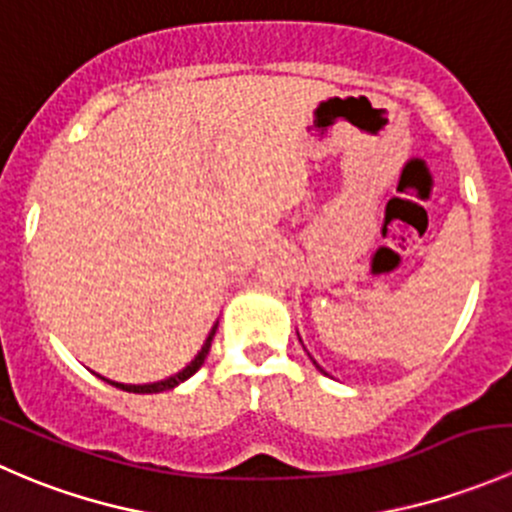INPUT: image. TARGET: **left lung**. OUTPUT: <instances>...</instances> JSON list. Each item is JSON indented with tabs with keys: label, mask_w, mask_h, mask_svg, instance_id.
Returning <instances> with one entry per match:
<instances>
[{
	"label": "left lung",
	"mask_w": 512,
	"mask_h": 512,
	"mask_svg": "<svg viewBox=\"0 0 512 512\" xmlns=\"http://www.w3.org/2000/svg\"><path fill=\"white\" fill-rule=\"evenodd\" d=\"M317 369H319V371H322V366H317Z\"/></svg>",
	"instance_id": "8db88e82"
}]
</instances>
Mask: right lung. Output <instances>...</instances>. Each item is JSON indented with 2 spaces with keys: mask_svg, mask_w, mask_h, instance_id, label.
<instances>
[{
  "mask_svg": "<svg viewBox=\"0 0 512 512\" xmlns=\"http://www.w3.org/2000/svg\"><path fill=\"white\" fill-rule=\"evenodd\" d=\"M215 329H218V324H215V327L210 329L208 339H205L203 349H200L198 356H195V359L190 361V364L185 366L183 371H178V374L168 376V379H163V381H156V384H118V381L103 379V376H101V379H103V381H108V384H111V386H116V389L131 391V394H158V391H168V389H175V386H178V384H183L185 379H190V376H193L195 371H198L200 366L205 364V356H208V352H210V344H213Z\"/></svg>",
  "mask_w": 512,
  "mask_h": 512,
  "instance_id": "right-lung-1",
  "label": "right lung"
}]
</instances>
